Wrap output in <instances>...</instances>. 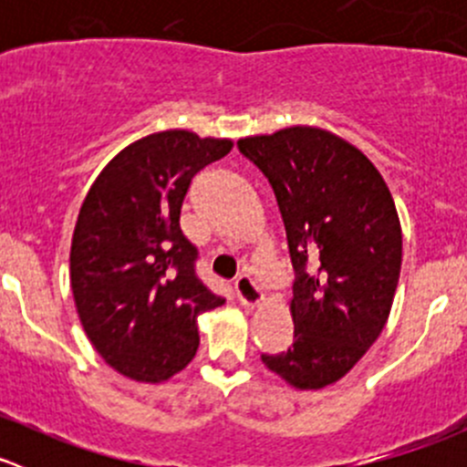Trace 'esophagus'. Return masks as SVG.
<instances>
[{
	"mask_svg": "<svg viewBox=\"0 0 467 467\" xmlns=\"http://www.w3.org/2000/svg\"><path fill=\"white\" fill-rule=\"evenodd\" d=\"M234 291H237V298L244 307H257L264 303V294L251 275H239L234 280Z\"/></svg>",
	"mask_w": 467,
	"mask_h": 467,
	"instance_id": "34e87169",
	"label": "esophagus"
}]
</instances>
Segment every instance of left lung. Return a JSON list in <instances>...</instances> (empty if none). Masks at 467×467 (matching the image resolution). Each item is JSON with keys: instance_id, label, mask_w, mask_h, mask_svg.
<instances>
[{"instance_id": "8db88e82", "label": "left lung", "mask_w": 467, "mask_h": 467, "mask_svg": "<svg viewBox=\"0 0 467 467\" xmlns=\"http://www.w3.org/2000/svg\"><path fill=\"white\" fill-rule=\"evenodd\" d=\"M237 146L275 192L296 271L294 346L262 361L294 389H325L350 373L389 321L402 266L393 196L357 146L317 126Z\"/></svg>"}]
</instances>
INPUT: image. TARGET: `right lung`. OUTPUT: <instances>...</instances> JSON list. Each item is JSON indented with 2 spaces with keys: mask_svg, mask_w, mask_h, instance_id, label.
<instances>
[{
  "mask_svg": "<svg viewBox=\"0 0 467 467\" xmlns=\"http://www.w3.org/2000/svg\"><path fill=\"white\" fill-rule=\"evenodd\" d=\"M233 140L162 130L121 149L89 187L69 253L78 318L94 350L124 378L158 384L199 350L203 312L225 303L196 277L181 230L192 178Z\"/></svg>",
  "mask_w": 467,
  "mask_h": 467,
  "instance_id": "1",
  "label": "right lung"
}]
</instances>
